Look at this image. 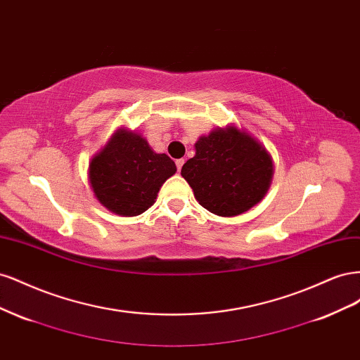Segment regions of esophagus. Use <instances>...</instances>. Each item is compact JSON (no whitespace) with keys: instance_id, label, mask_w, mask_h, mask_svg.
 I'll list each match as a JSON object with an SVG mask.
<instances>
[{"instance_id":"34e87169","label":"esophagus","mask_w":360,"mask_h":360,"mask_svg":"<svg viewBox=\"0 0 360 360\" xmlns=\"http://www.w3.org/2000/svg\"><path fill=\"white\" fill-rule=\"evenodd\" d=\"M176 165H177V169L181 171V167L184 165V159H177V160H176Z\"/></svg>"}]
</instances>
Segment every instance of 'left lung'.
Segmentation results:
<instances>
[{
	"instance_id": "1",
	"label": "left lung",
	"mask_w": 360,
	"mask_h": 360,
	"mask_svg": "<svg viewBox=\"0 0 360 360\" xmlns=\"http://www.w3.org/2000/svg\"><path fill=\"white\" fill-rule=\"evenodd\" d=\"M181 176L204 209L231 217L264 198L274 177V162L254 136L226 126L195 143V156L184 163Z\"/></svg>"
}]
</instances>
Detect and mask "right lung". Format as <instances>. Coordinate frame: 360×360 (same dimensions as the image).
<instances>
[{
  "mask_svg": "<svg viewBox=\"0 0 360 360\" xmlns=\"http://www.w3.org/2000/svg\"><path fill=\"white\" fill-rule=\"evenodd\" d=\"M174 160L156 153L135 130L118 129L89 168L90 186L108 210L138 216L155 204L162 184L176 174Z\"/></svg>",
  "mask_w": 360,
  "mask_h": 360,
  "instance_id": "obj_1",
  "label": "right lung"
}]
</instances>
